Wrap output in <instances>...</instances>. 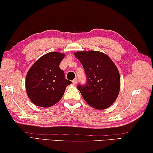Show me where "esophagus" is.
<instances>
[{
	"label": "esophagus",
	"mask_w": 153,
	"mask_h": 153,
	"mask_svg": "<svg viewBox=\"0 0 153 153\" xmlns=\"http://www.w3.org/2000/svg\"><path fill=\"white\" fill-rule=\"evenodd\" d=\"M72 82H73L74 84H76L77 82V78L74 79L73 80V81H72Z\"/></svg>",
	"instance_id": "esophagus-1"
}]
</instances>
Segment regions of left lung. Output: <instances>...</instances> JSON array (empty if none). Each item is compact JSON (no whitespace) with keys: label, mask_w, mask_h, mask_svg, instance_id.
I'll return each mask as SVG.
<instances>
[{"label":"left lung","mask_w":153,"mask_h":153,"mask_svg":"<svg viewBox=\"0 0 153 153\" xmlns=\"http://www.w3.org/2000/svg\"><path fill=\"white\" fill-rule=\"evenodd\" d=\"M74 55L87 76L86 86H77L84 100L96 109L108 108L117 99L120 90V75L115 63L100 51H78Z\"/></svg>","instance_id":"8db88e82"}]
</instances>
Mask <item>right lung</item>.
Instances as JSON below:
<instances>
[{
    "mask_svg": "<svg viewBox=\"0 0 153 153\" xmlns=\"http://www.w3.org/2000/svg\"><path fill=\"white\" fill-rule=\"evenodd\" d=\"M65 54L51 52L41 56L27 71L25 89L30 100L36 106L50 107L61 99L66 87L71 84L65 79L59 67Z\"/></svg>",
    "mask_w": 153,
    "mask_h": 153,
    "instance_id": "right-lung-1",
    "label": "right lung"
}]
</instances>
